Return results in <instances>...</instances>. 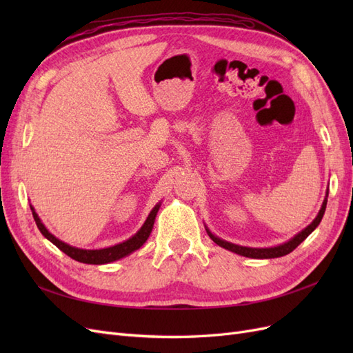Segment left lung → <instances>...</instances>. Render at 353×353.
Returning <instances> with one entry per match:
<instances>
[{
    "label": "left lung",
    "mask_w": 353,
    "mask_h": 353,
    "mask_svg": "<svg viewBox=\"0 0 353 353\" xmlns=\"http://www.w3.org/2000/svg\"><path fill=\"white\" fill-rule=\"evenodd\" d=\"M327 197H328V190H327V194H325V199L323 201V206L321 209H319L316 218L309 223V225L302 230L301 232L297 234V236H294L292 240H288L287 243H283L280 245H275V248H266V249H254V248H244V245H239V244H232L230 241H225V240H221L219 237L213 236V234L206 228L209 237L215 241L218 245H221V248L227 249V250H231L234 253H237L240 256H245V258H253V259H272V258H280V256H285L290 252H293L299 244H301L309 234H311L318 225L319 222H321L323 216H324V212H325V206H327Z\"/></svg>",
    "instance_id": "8db88e82"
}]
</instances>
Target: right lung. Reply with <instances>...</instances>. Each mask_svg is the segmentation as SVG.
Here are the masks:
<instances>
[{
    "mask_svg": "<svg viewBox=\"0 0 353 353\" xmlns=\"http://www.w3.org/2000/svg\"><path fill=\"white\" fill-rule=\"evenodd\" d=\"M160 208V203L153 208V210L150 212V215L147 216L144 225L138 230V232L135 236H132L131 239H128L126 241H122L116 245H112V248H105V249H99V250H87V249H78V248H73V245H69L68 243L61 241L59 239H56L52 234L46 228L44 223L41 222L38 213L35 212V209L30 206L32 210V215H34V219L37 222V227L41 231L42 236H44L47 240H50L52 244L57 245V248L63 252L66 253L68 256H70L72 259L82 262V263H92V265H103V263H110L114 262L117 259H122L125 256L131 254L132 252L138 250L141 248V245L147 241L148 236H150V232L153 230L154 225V219L156 215L159 212Z\"/></svg>",
    "mask_w": 353,
    "mask_h": 353,
    "instance_id": "1",
    "label": "right lung"
}]
</instances>
